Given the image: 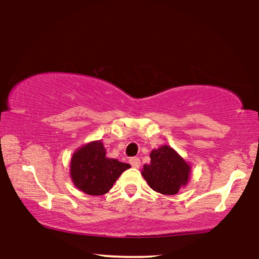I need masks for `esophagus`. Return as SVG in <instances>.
Returning <instances> with one entry per match:
<instances>
[{"mask_svg":"<svg viewBox=\"0 0 259 259\" xmlns=\"http://www.w3.org/2000/svg\"><path fill=\"white\" fill-rule=\"evenodd\" d=\"M129 162H130V164L134 166V168H139V166H140V159H139V157H137V156L131 157V159L129 160Z\"/></svg>","mask_w":259,"mask_h":259,"instance_id":"1","label":"esophagus"}]
</instances>
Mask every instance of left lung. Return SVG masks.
I'll list each match as a JSON object with an SVG mask.
<instances>
[{
  "instance_id": "1",
  "label": "left lung",
  "mask_w": 259,
  "mask_h": 259,
  "mask_svg": "<svg viewBox=\"0 0 259 259\" xmlns=\"http://www.w3.org/2000/svg\"><path fill=\"white\" fill-rule=\"evenodd\" d=\"M142 175L154 191L174 195L186 185L190 165L171 147L164 145L152 151L151 163L144 165Z\"/></svg>"
}]
</instances>
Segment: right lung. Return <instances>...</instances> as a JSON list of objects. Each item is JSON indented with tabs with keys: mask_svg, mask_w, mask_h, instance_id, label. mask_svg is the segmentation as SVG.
<instances>
[{
	"mask_svg": "<svg viewBox=\"0 0 259 259\" xmlns=\"http://www.w3.org/2000/svg\"><path fill=\"white\" fill-rule=\"evenodd\" d=\"M130 165L107 159L102 142H94L74 153L71 177L78 190L90 195H103L109 191L120 175Z\"/></svg>",
	"mask_w": 259,
	"mask_h": 259,
	"instance_id": "add662e5",
	"label": "right lung"
}]
</instances>
